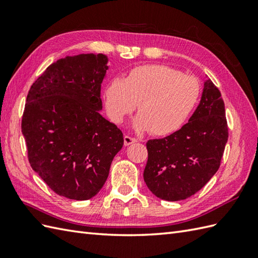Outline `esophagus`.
Instances as JSON below:
<instances>
[{
	"label": "esophagus",
	"instance_id": "esophagus-1",
	"mask_svg": "<svg viewBox=\"0 0 258 258\" xmlns=\"http://www.w3.org/2000/svg\"><path fill=\"white\" fill-rule=\"evenodd\" d=\"M136 142H138V140L134 139V138H131V136H128V135L124 136V145L125 146H128L131 144L136 143Z\"/></svg>",
	"mask_w": 258,
	"mask_h": 258
}]
</instances>
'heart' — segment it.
<instances>
[{"mask_svg": "<svg viewBox=\"0 0 258 258\" xmlns=\"http://www.w3.org/2000/svg\"><path fill=\"white\" fill-rule=\"evenodd\" d=\"M201 85L196 78L165 65H142L124 80L114 79L106 86L105 104L109 118L123 123L138 107L133 126L157 136L176 132L199 103Z\"/></svg>", "mask_w": 258, "mask_h": 258, "instance_id": "obj_1", "label": "heart"}]
</instances>
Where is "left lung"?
<instances>
[{
    "label": "left lung",
    "instance_id": "obj_1",
    "mask_svg": "<svg viewBox=\"0 0 258 258\" xmlns=\"http://www.w3.org/2000/svg\"><path fill=\"white\" fill-rule=\"evenodd\" d=\"M227 139L221 92L206 80L188 123L166 138L146 143L149 158L143 176L147 187L161 200L188 199L218 171Z\"/></svg>",
    "mask_w": 258,
    "mask_h": 258
}]
</instances>
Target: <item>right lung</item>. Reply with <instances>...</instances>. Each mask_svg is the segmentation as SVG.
Here are the masks:
<instances>
[{"instance_id": "add662e5", "label": "right lung", "mask_w": 258, "mask_h": 258, "mask_svg": "<svg viewBox=\"0 0 258 258\" xmlns=\"http://www.w3.org/2000/svg\"><path fill=\"white\" fill-rule=\"evenodd\" d=\"M107 56L57 59L32 84L22 117L27 157L53 191L70 200L95 196L106 182L123 133L100 114Z\"/></svg>"}]
</instances>
